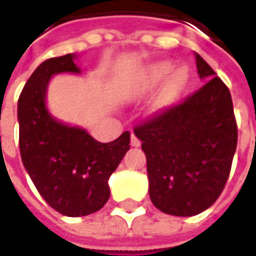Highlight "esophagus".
<instances>
[{
	"mask_svg": "<svg viewBox=\"0 0 256 256\" xmlns=\"http://www.w3.org/2000/svg\"><path fill=\"white\" fill-rule=\"evenodd\" d=\"M130 145H132V146H140V140H139L133 133H132V136H130Z\"/></svg>",
	"mask_w": 256,
	"mask_h": 256,
	"instance_id": "34e87169",
	"label": "esophagus"
}]
</instances>
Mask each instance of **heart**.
<instances>
[{"label": "heart", "instance_id": "obj_1", "mask_svg": "<svg viewBox=\"0 0 256 256\" xmlns=\"http://www.w3.org/2000/svg\"><path fill=\"white\" fill-rule=\"evenodd\" d=\"M172 70H174V65L170 62H168V60L151 65L139 77L138 87L139 88H151V87L157 86L160 81H163L164 78L169 76ZM186 80H188V76H186L185 68H176L170 74L169 80L166 81V84H164L163 90L160 92V94L157 96L152 108L156 111L168 108L178 98L179 93L184 90V87L186 86Z\"/></svg>", "mask_w": 256, "mask_h": 256}]
</instances>
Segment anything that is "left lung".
<instances>
[{
    "mask_svg": "<svg viewBox=\"0 0 256 256\" xmlns=\"http://www.w3.org/2000/svg\"><path fill=\"white\" fill-rule=\"evenodd\" d=\"M206 84L133 128L146 156L150 198L169 215L192 216L221 196L237 146L228 87L196 54Z\"/></svg>",
    "mask_w": 256,
    "mask_h": 256,
    "instance_id": "obj_1",
    "label": "left lung"
}]
</instances>
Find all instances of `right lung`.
Wrapping results in <instances>:
<instances>
[{
    "label": "right lung",
    "instance_id": "obj_1",
    "mask_svg": "<svg viewBox=\"0 0 256 256\" xmlns=\"http://www.w3.org/2000/svg\"><path fill=\"white\" fill-rule=\"evenodd\" d=\"M74 59H47L26 81L18 104L19 146L26 172L48 206L65 216H86L108 202V179L130 148V133L102 144L50 116L48 81L54 74L80 72Z\"/></svg>",
    "mask_w": 256,
    "mask_h": 256
}]
</instances>
